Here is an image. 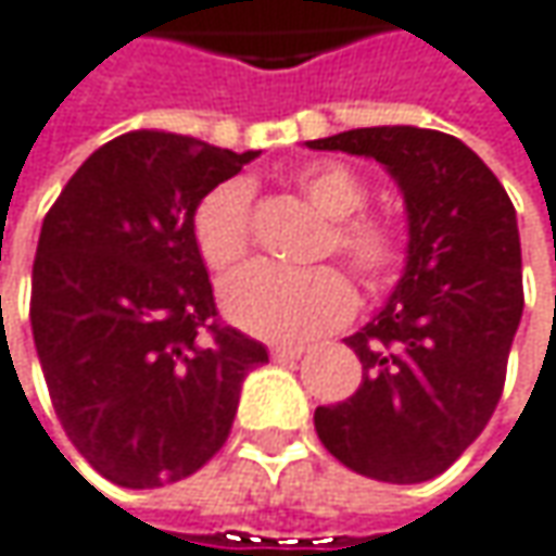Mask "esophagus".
<instances>
[{
  "label": "esophagus",
  "mask_w": 556,
  "mask_h": 556,
  "mask_svg": "<svg viewBox=\"0 0 556 556\" xmlns=\"http://www.w3.org/2000/svg\"><path fill=\"white\" fill-rule=\"evenodd\" d=\"M270 355H274V362H299V358L305 355V345H292V343L274 345V349H270Z\"/></svg>",
  "instance_id": "34e87169"
}]
</instances>
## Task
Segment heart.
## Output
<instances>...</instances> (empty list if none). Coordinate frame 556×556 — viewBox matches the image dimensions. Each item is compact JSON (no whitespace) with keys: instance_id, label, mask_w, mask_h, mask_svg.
I'll return each mask as SVG.
<instances>
[{"instance_id":"heart-1","label":"heart","mask_w":556,"mask_h":556,"mask_svg":"<svg viewBox=\"0 0 556 556\" xmlns=\"http://www.w3.org/2000/svg\"><path fill=\"white\" fill-rule=\"evenodd\" d=\"M299 191L333 219L327 254H340L368 292L390 289L406 264V239L396 223L355 216L368 201V188L343 163H314L295 176ZM191 236L201 261L213 274L232 270L251 248V191L232 179L211 188L191 216ZM219 302L226 317L261 340H311L343 327L355 314V289L337 267L282 270L254 264L223 282Z\"/></svg>"}]
</instances>
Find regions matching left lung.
Here are the masks:
<instances>
[{
    "mask_svg": "<svg viewBox=\"0 0 556 556\" xmlns=\"http://www.w3.org/2000/svg\"><path fill=\"white\" fill-rule=\"evenodd\" d=\"M308 148L383 163L408 213L406 274L345 340L362 383L317 406V438L365 478L428 481L484 431L504 393L526 305L513 201L475 150L431 128H352Z\"/></svg>",
    "mask_w": 556,
    "mask_h": 556,
    "instance_id": "8db88e82",
    "label": "left lung"
}]
</instances>
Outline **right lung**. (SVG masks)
I'll return each instance as SVG.
<instances>
[{
	"label": "right lung",
	"mask_w": 556,
	"mask_h": 556,
	"mask_svg": "<svg viewBox=\"0 0 556 556\" xmlns=\"http://www.w3.org/2000/svg\"><path fill=\"white\" fill-rule=\"evenodd\" d=\"M257 153L169 131L93 150L43 219L30 330L68 441L122 488L198 472L267 349L226 327L191 216Z\"/></svg>",
	"instance_id": "1"
}]
</instances>
